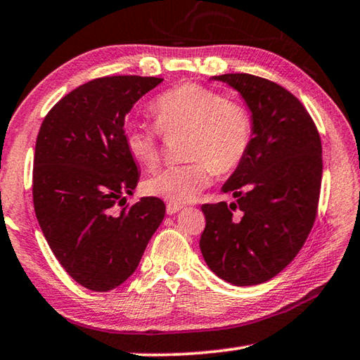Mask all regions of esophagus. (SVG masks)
I'll use <instances>...</instances> for the list:
<instances>
[{
  "mask_svg": "<svg viewBox=\"0 0 360 360\" xmlns=\"http://www.w3.org/2000/svg\"><path fill=\"white\" fill-rule=\"evenodd\" d=\"M182 207L181 205H176V203H167V213L168 214H176L178 211H181Z\"/></svg>",
  "mask_w": 360,
  "mask_h": 360,
  "instance_id": "34e87169",
  "label": "esophagus"
}]
</instances>
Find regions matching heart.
<instances>
[{"label": "heart", "mask_w": 360, "mask_h": 360, "mask_svg": "<svg viewBox=\"0 0 360 360\" xmlns=\"http://www.w3.org/2000/svg\"><path fill=\"white\" fill-rule=\"evenodd\" d=\"M157 128L163 134L186 133L184 158L189 163L168 167L144 182L150 195L169 203H189L210 184L211 173L229 174L247 157L252 144L253 122L248 108L224 99L218 91L195 83H184L153 101L150 107ZM124 147L146 168L158 163L160 134L144 124H128Z\"/></svg>", "instance_id": "obj_1"}]
</instances>
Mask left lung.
Wrapping results in <instances>:
<instances>
[{
    "mask_svg": "<svg viewBox=\"0 0 360 360\" xmlns=\"http://www.w3.org/2000/svg\"><path fill=\"white\" fill-rule=\"evenodd\" d=\"M237 89L252 112L247 157L224 186L236 202L205 203L200 250L208 267L237 287L271 281L303 247L317 216L322 144L295 96L250 73L213 77Z\"/></svg>",
    "mask_w": 360,
    "mask_h": 360,
    "instance_id": "8db88e82",
    "label": "left lung"
}]
</instances>
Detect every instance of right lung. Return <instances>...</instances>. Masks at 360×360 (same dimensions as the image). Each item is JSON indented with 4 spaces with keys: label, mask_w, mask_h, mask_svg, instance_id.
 <instances>
[{
    "label": "right lung",
    "mask_w": 360,
    "mask_h": 360,
    "mask_svg": "<svg viewBox=\"0 0 360 360\" xmlns=\"http://www.w3.org/2000/svg\"><path fill=\"white\" fill-rule=\"evenodd\" d=\"M162 82L96 78L64 96L39 128L33 157L37 219L60 266L93 292L127 281L165 218L157 197L127 205L139 171L123 139L127 113Z\"/></svg>",
    "instance_id": "1"
}]
</instances>
